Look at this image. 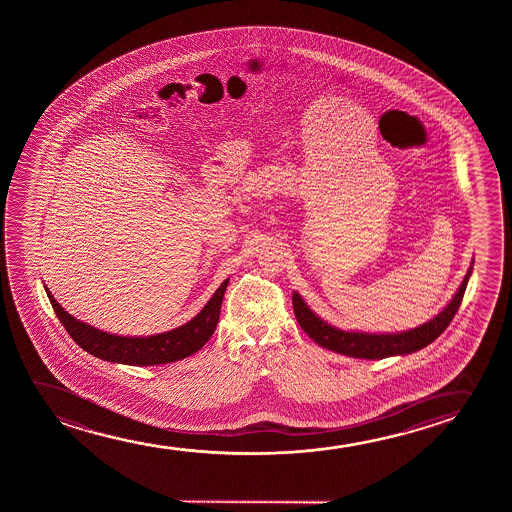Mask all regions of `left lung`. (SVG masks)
<instances>
[{
	"instance_id": "obj_1",
	"label": "left lung",
	"mask_w": 512,
	"mask_h": 512,
	"mask_svg": "<svg viewBox=\"0 0 512 512\" xmlns=\"http://www.w3.org/2000/svg\"><path fill=\"white\" fill-rule=\"evenodd\" d=\"M472 266H474V262L470 264L462 285L448 306L432 320H428L427 323H423L416 329L406 330V332L367 334V332H346V330L336 329L329 323L323 322L320 316H316L297 292L292 294L295 318L301 325V329L316 344H320L327 350L346 355V357L379 360V358L393 357V355H409V353L425 348L441 336L444 330L448 329L449 323L455 318L456 311L462 304L463 294H465V288H467L470 274H472Z\"/></svg>"
}]
</instances>
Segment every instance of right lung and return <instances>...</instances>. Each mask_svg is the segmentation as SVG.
<instances>
[{"label": "right lung", "instance_id": "obj_1", "mask_svg": "<svg viewBox=\"0 0 512 512\" xmlns=\"http://www.w3.org/2000/svg\"><path fill=\"white\" fill-rule=\"evenodd\" d=\"M227 285L229 280H225L217 288V292L213 294L210 301L206 302L201 313L194 316L190 322L178 329L150 337L115 336V334L94 329L91 325L73 318L68 311H64V308H61L59 302L54 299V295L50 294L49 288L45 287V292L52 308L56 311L59 322L63 323L66 332L73 337V341L80 348H84L87 353L101 360L143 367V365L176 362L201 350L217 329Z\"/></svg>", "mask_w": 512, "mask_h": 512}]
</instances>
